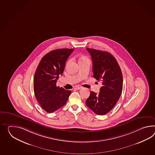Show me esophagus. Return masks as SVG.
Returning a JSON list of instances; mask_svg holds the SVG:
<instances>
[{"label": "esophagus", "instance_id": "1", "mask_svg": "<svg viewBox=\"0 0 155 155\" xmlns=\"http://www.w3.org/2000/svg\"><path fill=\"white\" fill-rule=\"evenodd\" d=\"M81 88H82V87H79V86H76V87H75V89H76V90H80Z\"/></svg>", "mask_w": 155, "mask_h": 155}]
</instances>
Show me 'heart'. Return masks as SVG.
Wrapping results in <instances>:
<instances>
[{
	"mask_svg": "<svg viewBox=\"0 0 155 155\" xmlns=\"http://www.w3.org/2000/svg\"><path fill=\"white\" fill-rule=\"evenodd\" d=\"M83 58H82V59H83Z\"/></svg>",
	"mask_w": 155,
	"mask_h": 155,
	"instance_id": "heart-1",
	"label": "heart"
}]
</instances>
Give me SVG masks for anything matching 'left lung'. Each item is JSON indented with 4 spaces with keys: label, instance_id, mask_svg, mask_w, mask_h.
<instances>
[{
    "label": "left lung",
    "instance_id": "1",
    "mask_svg": "<svg viewBox=\"0 0 155 155\" xmlns=\"http://www.w3.org/2000/svg\"><path fill=\"white\" fill-rule=\"evenodd\" d=\"M92 61L94 78L102 81L98 94L91 91L86 105L94 113L104 115L116 105L123 90V76L115 58L107 51L86 48Z\"/></svg>",
    "mask_w": 155,
    "mask_h": 155
}]
</instances>
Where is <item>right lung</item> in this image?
Here are the masks:
<instances>
[{"label": "right lung", "instance_id": "obj_1", "mask_svg": "<svg viewBox=\"0 0 155 155\" xmlns=\"http://www.w3.org/2000/svg\"><path fill=\"white\" fill-rule=\"evenodd\" d=\"M74 49H60L47 53L36 70L34 90L42 108L51 113L67 103L71 91L57 87V79L62 75L66 61Z\"/></svg>", "mask_w": 155, "mask_h": 155}]
</instances>
